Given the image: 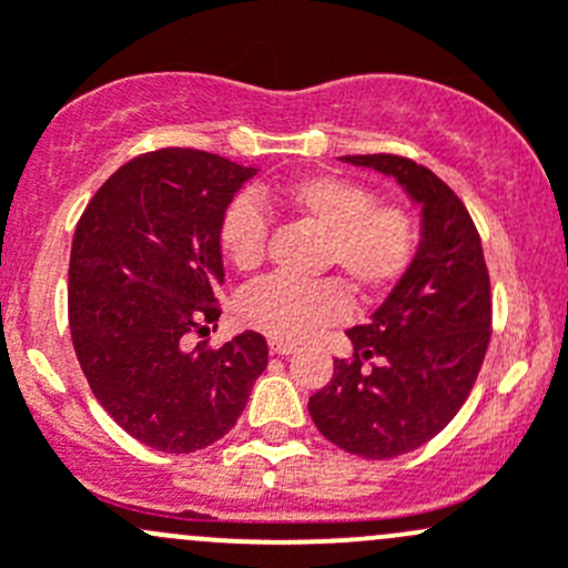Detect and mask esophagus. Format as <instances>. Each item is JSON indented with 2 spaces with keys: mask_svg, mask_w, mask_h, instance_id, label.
<instances>
[{
  "mask_svg": "<svg viewBox=\"0 0 568 568\" xmlns=\"http://www.w3.org/2000/svg\"><path fill=\"white\" fill-rule=\"evenodd\" d=\"M268 348H272V354H280V357H288V354L296 352L294 343H285V341H268Z\"/></svg>",
  "mask_w": 568,
  "mask_h": 568,
  "instance_id": "34e87169",
  "label": "esophagus"
}]
</instances>
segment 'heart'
Returning a JSON list of instances; mask_svg holds the SVG:
<instances>
[{"label":"heart","mask_w":568,"mask_h":568,"mask_svg":"<svg viewBox=\"0 0 568 568\" xmlns=\"http://www.w3.org/2000/svg\"><path fill=\"white\" fill-rule=\"evenodd\" d=\"M261 200L291 211L324 233L321 268H337L357 294L387 291L409 268L417 250V222L404 205L374 203V192L341 175H307L261 192ZM222 247L242 272L266 257L268 216L255 197L233 200L222 220ZM348 296L337 280L272 277L252 285L242 300L250 326L274 341L296 343L346 318Z\"/></svg>","instance_id":"obj_1"}]
</instances>
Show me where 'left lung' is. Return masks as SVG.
Returning a JSON list of instances; mask_svg holds the SVG:
<instances>
[{"mask_svg":"<svg viewBox=\"0 0 568 568\" xmlns=\"http://www.w3.org/2000/svg\"><path fill=\"white\" fill-rule=\"evenodd\" d=\"M341 162L395 178L420 205V242L368 324L346 332L354 359H335L307 409L337 448L393 459L437 437L473 390L491 335L489 272L467 209L432 170L390 153Z\"/></svg>","mask_w":568,"mask_h":568,"instance_id":"left-lung-1","label":"left lung"}]
</instances>
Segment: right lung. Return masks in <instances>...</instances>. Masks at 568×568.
<instances>
[{
  "mask_svg": "<svg viewBox=\"0 0 568 568\" xmlns=\"http://www.w3.org/2000/svg\"><path fill=\"white\" fill-rule=\"evenodd\" d=\"M255 173L189 148L145 153L95 192L73 233L68 321L79 365L112 420L162 454L225 437L268 363L252 329L220 348L189 346L220 318L222 220Z\"/></svg>",
  "mask_w": 568,
  "mask_h": 568,
  "instance_id": "add662e5",
  "label": "right lung"
}]
</instances>
